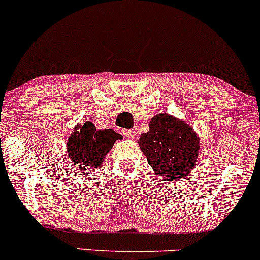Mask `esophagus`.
Here are the masks:
<instances>
[{
    "label": "esophagus",
    "instance_id": "obj_1",
    "mask_svg": "<svg viewBox=\"0 0 260 260\" xmlns=\"http://www.w3.org/2000/svg\"><path fill=\"white\" fill-rule=\"evenodd\" d=\"M124 135L126 136V138L133 139L134 136H135V130H134V129H130V130H124Z\"/></svg>",
    "mask_w": 260,
    "mask_h": 260
}]
</instances>
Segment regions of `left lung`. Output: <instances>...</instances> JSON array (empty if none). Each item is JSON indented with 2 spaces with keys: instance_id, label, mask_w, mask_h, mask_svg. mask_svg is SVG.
Instances as JSON below:
<instances>
[{
  "instance_id": "left-lung-1",
  "label": "left lung",
  "mask_w": 260,
  "mask_h": 260,
  "mask_svg": "<svg viewBox=\"0 0 260 260\" xmlns=\"http://www.w3.org/2000/svg\"><path fill=\"white\" fill-rule=\"evenodd\" d=\"M148 127L138 142L154 173L171 182L190 173L200 147L193 127L167 113L154 115Z\"/></svg>"
}]
</instances>
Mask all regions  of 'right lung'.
<instances>
[{
    "label": "right lung",
    "mask_w": 260,
    "mask_h": 260,
    "mask_svg": "<svg viewBox=\"0 0 260 260\" xmlns=\"http://www.w3.org/2000/svg\"><path fill=\"white\" fill-rule=\"evenodd\" d=\"M119 139L122 136L114 130H97L92 121H86L76 125L72 130L67 140L66 152L71 163L83 173L88 168L101 167L106 154Z\"/></svg>",
    "instance_id": "obj_1"
}]
</instances>
